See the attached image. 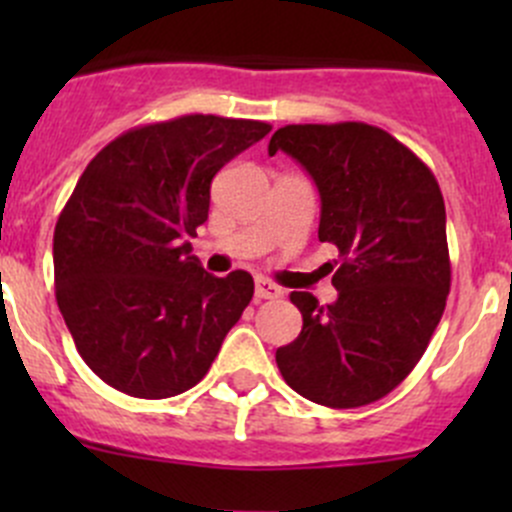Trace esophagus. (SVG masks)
I'll list each match as a JSON object with an SVG mask.
<instances>
[{"label": "esophagus", "instance_id": "34e87169", "mask_svg": "<svg viewBox=\"0 0 512 512\" xmlns=\"http://www.w3.org/2000/svg\"><path fill=\"white\" fill-rule=\"evenodd\" d=\"M255 297L257 299H277L282 297V289L275 285V282L265 280V277H257L255 282Z\"/></svg>", "mask_w": 512, "mask_h": 512}]
</instances>
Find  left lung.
<instances>
[{"instance_id": "1", "label": "left lung", "mask_w": 512, "mask_h": 512, "mask_svg": "<svg viewBox=\"0 0 512 512\" xmlns=\"http://www.w3.org/2000/svg\"><path fill=\"white\" fill-rule=\"evenodd\" d=\"M304 165L322 198L319 240L339 250L334 304L292 292L302 332L275 359L282 379L329 409L374 404L414 371L451 292L446 205L436 175L384 128L292 123L270 156Z\"/></svg>"}]
</instances>
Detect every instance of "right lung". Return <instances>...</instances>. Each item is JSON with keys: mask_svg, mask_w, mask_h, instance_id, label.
<instances>
[{"mask_svg": "<svg viewBox=\"0 0 512 512\" xmlns=\"http://www.w3.org/2000/svg\"><path fill=\"white\" fill-rule=\"evenodd\" d=\"M270 123L190 113L121 133L96 153L54 230L56 304L81 359L136 399L193 389L250 304L255 282L190 255L210 183Z\"/></svg>", "mask_w": 512, "mask_h": 512, "instance_id": "1", "label": "right lung"}]
</instances>
